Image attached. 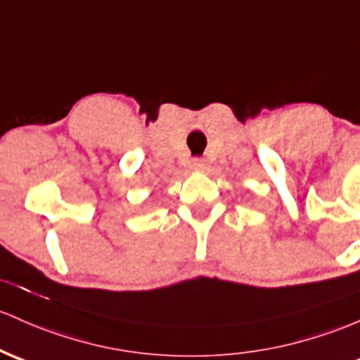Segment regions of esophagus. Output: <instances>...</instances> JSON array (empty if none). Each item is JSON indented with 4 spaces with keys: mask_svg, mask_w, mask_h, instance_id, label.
<instances>
[{
    "mask_svg": "<svg viewBox=\"0 0 360 360\" xmlns=\"http://www.w3.org/2000/svg\"><path fill=\"white\" fill-rule=\"evenodd\" d=\"M208 167L207 160L203 159H195L193 160V169H196V171H205V169Z\"/></svg>",
    "mask_w": 360,
    "mask_h": 360,
    "instance_id": "esophagus-1",
    "label": "esophagus"
}]
</instances>
